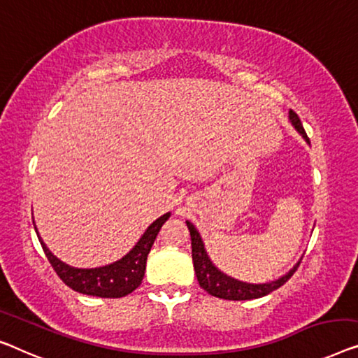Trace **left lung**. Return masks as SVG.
Returning a JSON list of instances; mask_svg holds the SVG:
<instances>
[{
    "label": "left lung",
    "mask_w": 358,
    "mask_h": 358,
    "mask_svg": "<svg viewBox=\"0 0 358 358\" xmlns=\"http://www.w3.org/2000/svg\"><path fill=\"white\" fill-rule=\"evenodd\" d=\"M289 119H291L292 126L297 129V132L302 136L307 143H310V138L305 134V129L300 122V117L297 116V113H294L292 110L289 111ZM187 222V227L190 231V239H192V260H194V268H195V274L196 279H199V284L201 289H205L210 295H215V297L220 299H226V300H252V299H258L263 297L269 292L276 291L278 287H281L284 282H287L291 279L292 274L295 273V269L299 268L300 262L295 265L291 271L284 274L282 278L276 279V281L271 282H263V284H250V282H242L239 279H234L231 276H227L222 271H220L211 260L208 258V253L205 250L203 241L199 234V231L195 229V226L192 224L190 221Z\"/></svg>",
    "instance_id": "left-lung-1"
}]
</instances>
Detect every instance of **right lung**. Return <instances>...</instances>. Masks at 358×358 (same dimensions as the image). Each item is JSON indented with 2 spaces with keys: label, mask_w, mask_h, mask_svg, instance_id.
I'll list each match as a JSON object with an SVG mask.
<instances>
[{
  "label": "right lung",
  "mask_w": 358,
  "mask_h": 358,
  "mask_svg": "<svg viewBox=\"0 0 358 358\" xmlns=\"http://www.w3.org/2000/svg\"><path fill=\"white\" fill-rule=\"evenodd\" d=\"M169 216L171 213H166L159 216L157 221H153L147 227V231L143 232L141 241L121 260L100 268H74L66 265L64 262H61L59 258H56L48 250V247L45 245V242L38 236L37 227H35V232H37L46 258H48L51 266H53L56 274L63 279L66 286H69L72 291L85 295L117 299L136 291L142 284L150 248H152L159 229L168 221Z\"/></svg>",
  "instance_id": "1"
}]
</instances>
